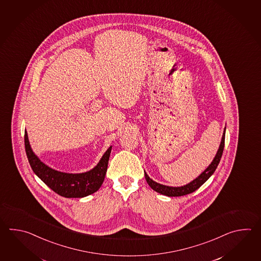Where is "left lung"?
Wrapping results in <instances>:
<instances>
[{
	"instance_id": "1",
	"label": "left lung",
	"mask_w": 261,
	"mask_h": 261,
	"mask_svg": "<svg viewBox=\"0 0 261 261\" xmlns=\"http://www.w3.org/2000/svg\"><path fill=\"white\" fill-rule=\"evenodd\" d=\"M225 133H226V128H224L221 143L219 145V148L217 150V155L212 161L211 164L206 168L205 171L201 172L200 175L194 179L193 181H191L188 185H185L183 187H177V188L176 187H169V186L161 185V184L156 183L155 181H153L147 175V173L144 172L145 180H146L147 184L149 185L150 188L156 191L158 193L165 195L168 197H179V196H184V195H188L189 193L194 192L195 190L199 189L200 186H202L209 178L211 177L212 174L215 172L216 169L218 166L219 161L221 160L222 154H223L224 145H225Z\"/></svg>"
}]
</instances>
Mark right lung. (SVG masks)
<instances>
[{
	"label": "right lung",
	"instance_id": "obj_1",
	"mask_svg": "<svg viewBox=\"0 0 261 261\" xmlns=\"http://www.w3.org/2000/svg\"><path fill=\"white\" fill-rule=\"evenodd\" d=\"M24 142L27 158L34 173L57 194L65 198H83L93 194L103 183L112 146L106 150L92 170L82 173H67L53 170L40 161L30 145L27 132H25Z\"/></svg>",
	"mask_w": 261,
	"mask_h": 261
}]
</instances>
